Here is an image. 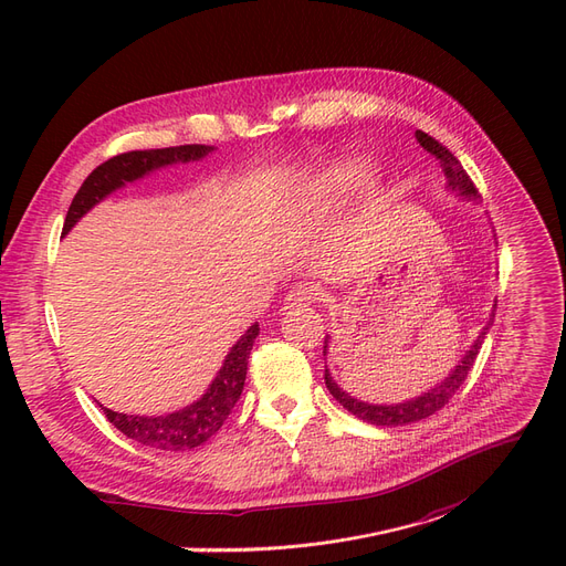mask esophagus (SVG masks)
Listing matches in <instances>:
<instances>
[{
	"label": "esophagus",
	"instance_id": "1",
	"mask_svg": "<svg viewBox=\"0 0 566 566\" xmlns=\"http://www.w3.org/2000/svg\"><path fill=\"white\" fill-rule=\"evenodd\" d=\"M319 296H322V289L319 286H315L312 282H301V284H296L294 289L289 291L286 294V298H284V307L286 310H291V307H301V305H310V303H315V301H319Z\"/></svg>",
	"mask_w": 566,
	"mask_h": 566
}]
</instances>
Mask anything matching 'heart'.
I'll return each instance as SVG.
<instances>
[{
  "label": "heart",
  "mask_w": 566,
  "mask_h": 566,
  "mask_svg": "<svg viewBox=\"0 0 566 566\" xmlns=\"http://www.w3.org/2000/svg\"><path fill=\"white\" fill-rule=\"evenodd\" d=\"M366 175L364 163H343L338 167H333L326 177L328 188H336V191H347V188L357 186Z\"/></svg>",
  "instance_id": "1"
}]
</instances>
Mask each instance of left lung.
Wrapping results in <instances>:
<instances>
[{"instance_id": "obj_1", "label": "left lung", "mask_w": 566, "mask_h": 566, "mask_svg": "<svg viewBox=\"0 0 566 566\" xmlns=\"http://www.w3.org/2000/svg\"><path fill=\"white\" fill-rule=\"evenodd\" d=\"M415 137H417V142H420L431 156H436L438 163H441L443 172H446V179H448V186L452 188V191H459V193L469 196V198H475V196H478L475 184L471 181V177L467 175L462 163H459V160L454 158V154L448 149V146H443L441 142L433 139L431 135H427V133H422V130H417ZM492 319H494V315H492ZM488 331H490V324H488L483 331H480V336H478V340L471 345V349L467 352V357H464L462 361H459V366H454V370L448 375V378H446L441 385H436V387L429 389L427 394L417 396V399H412V401L399 403V406H370V403L352 399L349 394H345L336 382H333L328 370H326V375H324V380H326L328 391L333 394V399H336V401H338L345 410H349L352 415H357L359 420H364V422L378 424V427H403V424H410V422H420V420H427L429 415H433V412H438L441 408H446V406L450 403L452 396L457 394V389L464 385V380L469 378V373H471V368H473V364H475L480 345H483V340H485V336H488ZM326 343H328V340H324V352H326Z\"/></svg>"}]
</instances>
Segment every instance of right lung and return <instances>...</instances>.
I'll return each mask as SVG.
<instances>
[{
	"label": "right lung",
	"instance_id": "add662e5",
	"mask_svg": "<svg viewBox=\"0 0 566 566\" xmlns=\"http://www.w3.org/2000/svg\"><path fill=\"white\" fill-rule=\"evenodd\" d=\"M209 151H212V146L184 144V146H167V149L125 151L109 160H104L102 165L95 167L76 191L67 209L65 226H62V235L70 233V228L86 214L93 205H97L104 196L116 191V188H120L125 181H135L163 165L198 160ZM256 336H259V324L251 326L238 340V345L230 349L217 375V380L209 385L202 399L196 401L193 406L165 417H137V415L114 412L107 408L102 410L120 433L133 438V441L142 446H149L156 450H170V452L193 450L205 441H209V438L221 429L230 410L235 408L244 387V378H247L249 352Z\"/></svg>",
	"mask_w": 566,
	"mask_h": 566
}]
</instances>
